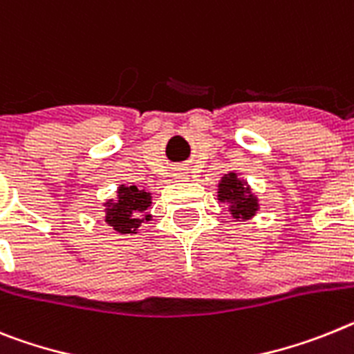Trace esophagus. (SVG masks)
Wrapping results in <instances>:
<instances>
[{"label": "esophagus", "mask_w": 354, "mask_h": 354, "mask_svg": "<svg viewBox=\"0 0 354 354\" xmlns=\"http://www.w3.org/2000/svg\"><path fill=\"white\" fill-rule=\"evenodd\" d=\"M174 177L177 180L189 179V170H188V168H177V170H175V174H174Z\"/></svg>", "instance_id": "1"}]
</instances>
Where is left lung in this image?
Listing matches in <instances>:
<instances>
[{"mask_svg": "<svg viewBox=\"0 0 354 354\" xmlns=\"http://www.w3.org/2000/svg\"><path fill=\"white\" fill-rule=\"evenodd\" d=\"M218 201L227 202L232 218L249 220L258 211V198L252 195L249 184L243 183L234 171H229L220 180Z\"/></svg>", "mask_w": 354, "mask_h": 354, "instance_id": "left-lung-1", "label": "left lung"}]
</instances>
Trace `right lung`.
Returning a JSON list of instances; mask_svg holds the SVG:
<instances>
[{
  "mask_svg": "<svg viewBox=\"0 0 354 354\" xmlns=\"http://www.w3.org/2000/svg\"><path fill=\"white\" fill-rule=\"evenodd\" d=\"M152 204V195L145 189L136 188V186H125L122 184L118 188L116 201L105 202V222L111 225L116 232L122 234H136L138 227L145 220H150V214H145V211Z\"/></svg>",
  "mask_w": 354,
  "mask_h": 354,
  "instance_id": "obj_1",
  "label": "right lung"
}]
</instances>
